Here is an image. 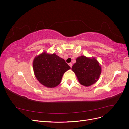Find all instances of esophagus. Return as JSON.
Returning <instances> with one entry per match:
<instances>
[{
	"label": "esophagus",
	"instance_id": "obj_1",
	"mask_svg": "<svg viewBox=\"0 0 129 129\" xmlns=\"http://www.w3.org/2000/svg\"><path fill=\"white\" fill-rule=\"evenodd\" d=\"M68 64H69V66H70V67H71V68H72V66H73V64H72V63H69Z\"/></svg>",
	"mask_w": 129,
	"mask_h": 129
}]
</instances>
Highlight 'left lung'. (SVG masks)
Listing matches in <instances>:
<instances>
[{"mask_svg": "<svg viewBox=\"0 0 129 129\" xmlns=\"http://www.w3.org/2000/svg\"><path fill=\"white\" fill-rule=\"evenodd\" d=\"M79 82L84 86H90L98 80L101 73V67L96 58L81 56L72 68Z\"/></svg>", "mask_w": 129, "mask_h": 129, "instance_id": "1", "label": "left lung"}]
</instances>
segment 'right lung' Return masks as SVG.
<instances>
[{
  "label": "right lung",
  "instance_id": "obj_1",
  "mask_svg": "<svg viewBox=\"0 0 129 129\" xmlns=\"http://www.w3.org/2000/svg\"><path fill=\"white\" fill-rule=\"evenodd\" d=\"M33 66L37 80L48 88L55 87L59 84L63 74L71 69L63 58L55 54L46 53L36 57Z\"/></svg>",
  "mask_w": 129,
  "mask_h": 129
}]
</instances>
